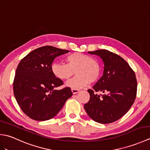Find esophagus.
Listing matches in <instances>:
<instances>
[{
    "label": "esophagus",
    "mask_w": 150,
    "mask_h": 150,
    "mask_svg": "<svg viewBox=\"0 0 150 150\" xmlns=\"http://www.w3.org/2000/svg\"><path fill=\"white\" fill-rule=\"evenodd\" d=\"M71 91L73 94H76V93H78L79 92V90H77V89H71Z\"/></svg>",
    "instance_id": "esophagus-1"
}]
</instances>
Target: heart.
Segmentation results:
<instances>
[{
  "mask_svg": "<svg viewBox=\"0 0 150 150\" xmlns=\"http://www.w3.org/2000/svg\"><path fill=\"white\" fill-rule=\"evenodd\" d=\"M66 61V64H52V71L57 78L62 81L72 77L75 71L77 76L67 82L66 86L77 90L87 86L89 82L95 83L99 79L100 65L91 57L75 52L67 55Z\"/></svg>",
  "mask_w": 150,
  "mask_h": 150,
  "instance_id": "b5f03b06",
  "label": "heart"
}]
</instances>
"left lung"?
<instances>
[{"mask_svg":"<svg viewBox=\"0 0 150 150\" xmlns=\"http://www.w3.org/2000/svg\"><path fill=\"white\" fill-rule=\"evenodd\" d=\"M96 55L104 64L103 75L88 90L90 98L84 109L91 119L109 124L119 120L132 107L135 100L137 82L135 74L125 60L106 50L88 52ZM101 91L103 95H98Z\"/></svg>","mask_w":150,"mask_h":150,"instance_id":"obj_1","label":"left lung"}]
</instances>
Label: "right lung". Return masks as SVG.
I'll return each instance as SVG.
<instances>
[{
	"label": "right lung",
	"mask_w": 150,
	"mask_h": 150,
	"mask_svg": "<svg viewBox=\"0 0 150 150\" xmlns=\"http://www.w3.org/2000/svg\"><path fill=\"white\" fill-rule=\"evenodd\" d=\"M69 52L46 46L32 51L19 62L13 82L14 95L22 111L31 119H52L72 96L68 87L55 90L63 82L52 71L54 59Z\"/></svg>",
	"instance_id": "add662e5"
}]
</instances>
